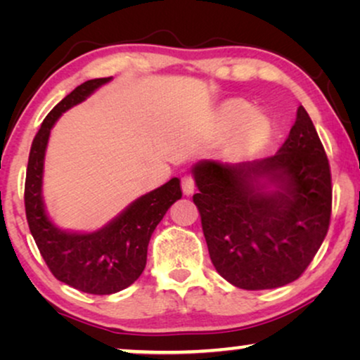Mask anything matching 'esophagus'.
Listing matches in <instances>:
<instances>
[{"mask_svg": "<svg viewBox=\"0 0 360 360\" xmlns=\"http://www.w3.org/2000/svg\"><path fill=\"white\" fill-rule=\"evenodd\" d=\"M181 190L185 195H191L195 191V179L191 175L181 176Z\"/></svg>", "mask_w": 360, "mask_h": 360, "instance_id": "1", "label": "esophagus"}]
</instances>
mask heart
<instances>
[{
	"label": "heart",
	"instance_id": "obj_1",
	"mask_svg": "<svg viewBox=\"0 0 360 360\" xmlns=\"http://www.w3.org/2000/svg\"><path fill=\"white\" fill-rule=\"evenodd\" d=\"M252 106L243 100H231L221 105L216 111V122L223 131H234L231 147L238 154H249L262 147L272 132V126L264 115H250Z\"/></svg>",
	"mask_w": 360,
	"mask_h": 360
}]
</instances>
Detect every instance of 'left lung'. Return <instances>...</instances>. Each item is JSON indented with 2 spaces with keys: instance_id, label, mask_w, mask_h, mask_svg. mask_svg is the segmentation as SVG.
Wrapping results in <instances>:
<instances>
[{
  "instance_id": "1",
  "label": "left lung",
  "mask_w": 360,
  "mask_h": 360,
  "mask_svg": "<svg viewBox=\"0 0 360 360\" xmlns=\"http://www.w3.org/2000/svg\"><path fill=\"white\" fill-rule=\"evenodd\" d=\"M193 203L221 277L244 290L283 287L311 264L329 229L331 169L303 106L278 152L193 167ZM274 184V191H265Z\"/></svg>"
}]
</instances>
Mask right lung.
I'll list each match as a JSON object with an SVG mask.
<instances>
[{
  "instance_id": "obj_1",
  "label": "right lung",
  "mask_w": 360,
  "mask_h": 360,
  "mask_svg": "<svg viewBox=\"0 0 360 360\" xmlns=\"http://www.w3.org/2000/svg\"><path fill=\"white\" fill-rule=\"evenodd\" d=\"M106 82L110 78L82 83L46 116L32 141L24 185L29 229L49 270L60 282L91 295L116 293L141 277L152 233L167 210L181 198L180 180L172 179L136 200L124 213L96 233H65L49 221L41 193L44 155L52 126L63 111L82 103Z\"/></svg>"
}]
</instances>
